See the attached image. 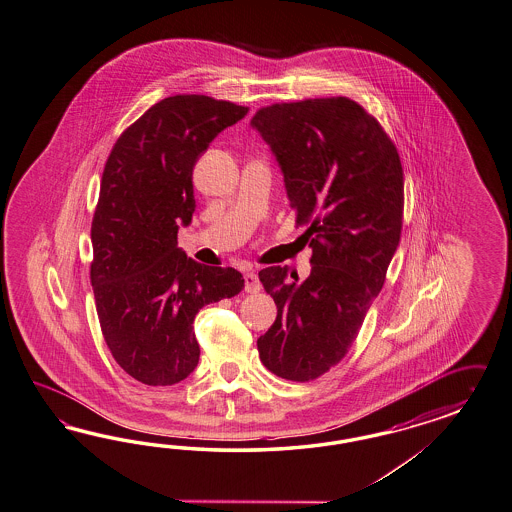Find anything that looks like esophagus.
<instances>
[{"mask_svg": "<svg viewBox=\"0 0 512 512\" xmlns=\"http://www.w3.org/2000/svg\"><path fill=\"white\" fill-rule=\"evenodd\" d=\"M244 279H246V292L249 294H255V292L261 291V281H259V276L253 272V270H248L246 274H244Z\"/></svg>", "mask_w": 512, "mask_h": 512, "instance_id": "obj_1", "label": "esophagus"}]
</instances>
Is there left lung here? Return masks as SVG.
<instances>
[{
  "label": "left lung",
  "instance_id": "1",
  "mask_svg": "<svg viewBox=\"0 0 512 512\" xmlns=\"http://www.w3.org/2000/svg\"><path fill=\"white\" fill-rule=\"evenodd\" d=\"M251 126L276 156L311 248L305 279L289 266L259 272L277 317L257 348L270 373L309 382L345 358L382 291L401 240V158L373 115L346 97L272 104Z\"/></svg>",
  "mask_w": 512,
  "mask_h": 512
}]
</instances>
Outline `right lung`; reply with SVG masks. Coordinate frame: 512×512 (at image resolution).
<instances>
[{
    "label": "right lung",
    "mask_w": 512,
    "mask_h": 512,
    "mask_svg": "<svg viewBox=\"0 0 512 512\" xmlns=\"http://www.w3.org/2000/svg\"><path fill=\"white\" fill-rule=\"evenodd\" d=\"M246 113L205 95L167 97L108 156L91 225V285L111 356L141 384L173 386L192 373L195 315L244 289L235 268L190 259L177 233L194 214L195 162Z\"/></svg>",
    "instance_id": "add662e5"
}]
</instances>
